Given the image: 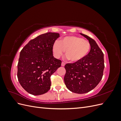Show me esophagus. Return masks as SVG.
Returning <instances> with one entry per match:
<instances>
[{
    "label": "esophagus",
    "instance_id": "obj_1",
    "mask_svg": "<svg viewBox=\"0 0 121 121\" xmlns=\"http://www.w3.org/2000/svg\"><path fill=\"white\" fill-rule=\"evenodd\" d=\"M65 64L64 63V62H62V63H61V66H63V67L65 66Z\"/></svg>",
    "mask_w": 121,
    "mask_h": 121
}]
</instances>
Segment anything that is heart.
<instances>
[{"label": "heart", "instance_id": "heart-1", "mask_svg": "<svg viewBox=\"0 0 121 121\" xmlns=\"http://www.w3.org/2000/svg\"><path fill=\"white\" fill-rule=\"evenodd\" d=\"M90 49L89 42L75 36H69L54 43L52 52L57 58L60 57L65 50V55L71 63H76L86 56Z\"/></svg>", "mask_w": 121, "mask_h": 121}]
</instances>
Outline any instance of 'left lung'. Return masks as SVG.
<instances>
[{
	"mask_svg": "<svg viewBox=\"0 0 121 121\" xmlns=\"http://www.w3.org/2000/svg\"><path fill=\"white\" fill-rule=\"evenodd\" d=\"M80 34L89 41L90 50L82 60L65 65L64 82L72 92L83 94L93 89L101 81L104 68V55L95 40Z\"/></svg>",
	"mask_w": 121,
	"mask_h": 121,
	"instance_id": "1",
	"label": "left lung"
}]
</instances>
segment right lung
I'll use <instances>...</instances> for the list:
<instances>
[{
    "instance_id": "add662e5",
    "label": "right lung",
    "mask_w": 121,
    "mask_h": 121,
    "mask_svg": "<svg viewBox=\"0 0 121 121\" xmlns=\"http://www.w3.org/2000/svg\"><path fill=\"white\" fill-rule=\"evenodd\" d=\"M60 37L48 32L30 40L21 51L17 64L18 80L29 93L39 95L46 93L51 86L50 76L61 66L54 57L52 46Z\"/></svg>"
}]
</instances>
